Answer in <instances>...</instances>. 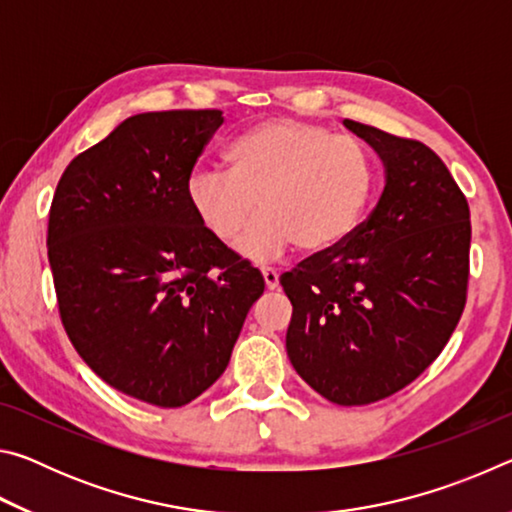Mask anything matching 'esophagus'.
I'll return each mask as SVG.
<instances>
[{
	"label": "esophagus",
	"instance_id": "34e87169",
	"mask_svg": "<svg viewBox=\"0 0 512 512\" xmlns=\"http://www.w3.org/2000/svg\"><path fill=\"white\" fill-rule=\"evenodd\" d=\"M262 275H264V284L268 291H275L280 287V273L275 271V268H262Z\"/></svg>",
	"mask_w": 512,
	"mask_h": 512
}]
</instances>
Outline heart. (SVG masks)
<instances>
[{"label":"heart","instance_id":"heart-1","mask_svg":"<svg viewBox=\"0 0 512 512\" xmlns=\"http://www.w3.org/2000/svg\"><path fill=\"white\" fill-rule=\"evenodd\" d=\"M232 169L196 167L187 176V203L203 228L232 241L253 262L280 257L291 246L325 255L357 228L372 192V164L348 135L300 119H268L230 144Z\"/></svg>","mask_w":512,"mask_h":512}]
</instances>
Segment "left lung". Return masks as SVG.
Masks as SVG:
<instances>
[{
    "label": "left lung",
    "instance_id": "obj_1",
    "mask_svg": "<svg viewBox=\"0 0 512 512\" xmlns=\"http://www.w3.org/2000/svg\"><path fill=\"white\" fill-rule=\"evenodd\" d=\"M384 162L386 185L343 246L280 284L293 305L287 354L325 400L361 406L427 370L461 320L470 280V207L429 146L345 119Z\"/></svg>",
    "mask_w": 512,
    "mask_h": 512
}]
</instances>
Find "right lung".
Returning <instances> with one entry per match:
<instances>
[{
	"label": "right lung",
	"instance_id": "1",
	"mask_svg": "<svg viewBox=\"0 0 512 512\" xmlns=\"http://www.w3.org/2000/svg\"><path fill=\"white\" fill-rule=\"evenodd\" d=\"M221 110L128 117L67 164L49 210L58 311L81 359L117 391L176 409L207 391L264 277L212 237L185 183Z\"/></svg>",
	"mask_w": 512,
	"mask_h": 512
}]
</instances>
